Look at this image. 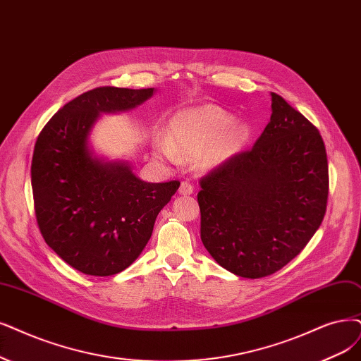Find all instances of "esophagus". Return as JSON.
<instances>
[{
  "mask_svg": "<svg viewBox=\"0 0 361 361\" xmlns=\"http://www.w3.org/2000/svg\"><path fill=\"white\" fill-rule=\"evenodd\" d=\"M178 193L184 195V196L192 195L193 193V185L189 181H183L181 185H180V189H178Z\"/></svg>",
  "mask_w": 361,
  "mask_h": 361,
  "instance_id": "1",
  "label": "esophagus"
}]
</instances>
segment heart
<instances>
[{
	"instance_id": "obj_1",
	"label": "heart",
	"mask_w": 361,
	"mask_h": 361,
	"mask_svg": "<svg viewBox=\"0 0 361 361\" xmlns=\"http://www.w3.org/2000/svg\"><path fill=\"white\" fill-rule=\"evenodd\" d=\"M251 138L245 122L217 105H199L177 111L169 118L168 135H153L154 153L169 162L181 156H201L205 168H217L241 154Z\"/></svg>"
}]
</instances>
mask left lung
<instances>
[{
  "label": "left lung",
  "instance_id": "1",
  "mask_svg": "<svg viewBox=\"0 0 361 361\" xmlns=\"http://www.w3.org/2000/svg\"><path fill=\"white\" fill-rule=\"evenodd\" d=\"M271 120L252 149L201 181V239L221 268L268 276L295 259L324 219L326 147L317 128L271 93Z\"/></svg>",
  "mask_w": 361,
  "mask_h": 361
}]
</instances>
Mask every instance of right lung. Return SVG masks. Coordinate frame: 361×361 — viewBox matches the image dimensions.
<instances>
[{"instance_id": "add662e5", "label": "right lung", "mask_w": 361, "mask_h": 361, "mask_svg": "<svg viewBox=\"0 0 361 361\" xmlns=\"http://www.w3.org/2000/svg\"><path fill=\"white\" fill-rule=\"evenodd\" d=\"M154 87H97L65 104L35 142L31 184L35 216L47 245L71 268L93 276L125 271L153 233L156 217L178 181L147 183L125 159L93 150L102 114L137 109Z\"/></svg>"}]
</instances>
